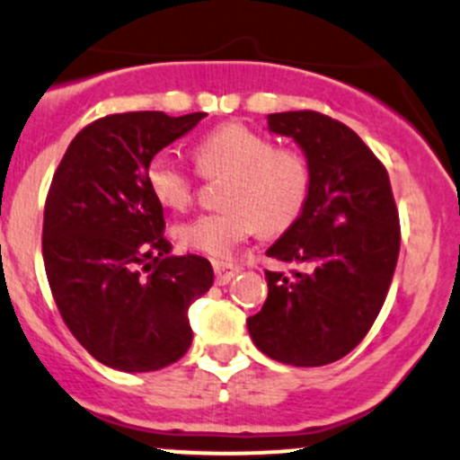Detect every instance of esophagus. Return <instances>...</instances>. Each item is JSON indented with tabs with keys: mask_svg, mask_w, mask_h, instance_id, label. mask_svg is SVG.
Listing matches in <instances>:
<instances>
[{
	"mask_svg": "<svg viewBox=\"0 0 460 460\" xmlns=\"http://www.w3.org/2000/svg\"><path fill=\"white\" fill-rule=\"evenodd\" d=\"M212 268H215L217 283H219V285L230 283V280L234 279V276L239 274V271H241L239 265H234V263H226V261H215V263H212Z\"/></svg>",
	"mask_w": 460,
	"mask_h": 460,
	"instance_id": "obj_1",
	"label": "esophagus"
}]
</instances>
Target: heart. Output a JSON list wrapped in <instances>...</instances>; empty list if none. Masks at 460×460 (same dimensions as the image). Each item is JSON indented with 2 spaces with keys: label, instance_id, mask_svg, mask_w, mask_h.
I'll return each mask as SVG.
<instances>
[{
  "label": "heart",
  "instance_id": "obj_1",
  "mask_svg": "<svg viewBox=\"0 0 460 460\" xmlns=\"http://www.w3.org/2000/svg\"><path fill=\"white\" fill-rule=\"evenodd\" d=\"M201 175H226L221 204L175 228L181 248L230 256L256 230L279 234L298 221L311 195V164L296 146H276L265 133L230 122L206 133L192 146ZM153 199L166 210H186L195 197L197 172L169 151L151 157L145 171Z\"/></svg>",
  "mask_w": 460,
  "mask_h": 460
}]
</instances>
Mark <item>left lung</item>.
Segmentation results:
<instances>
[{"label": "left lung", "instance_id": "obj_1", "mask_svg": "<svg viewBox=\"0 0 460 460\" xmlns=\"http://www.w3.org/2000/svg\"><path fill=\"white\" fill-rule=\"evenodd\" d=\"M270 129L294 137L311 164L303 215L268 250L311 271L265 270L268 300L248 318L254 344L291 367H324L373 327L397 265L402 228L386 166L353 129L320 111L270 113Z\"/></svg>", "mask_w": 460, "mask_h": 460}]
</instances>
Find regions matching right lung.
<instances>
[{"instance_id":"right-lung-1","label":"right lung","mask_w":460,"mask_h":460,"mask_svg":"<svg viewBox=\"0 0 460 460\" xmlns=\"http://www.w3.org/2000/svg\"><path fill=\"white\" fill-rule=\"evenodd\" d=\"M204 111L98 118L67 146L43 210V265L63 323L105 367L146 373L192 342L189 307L210 289L212 265L172 256L146 164Z\"/></svg>"}]
</instances>
